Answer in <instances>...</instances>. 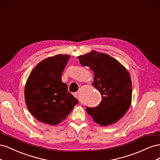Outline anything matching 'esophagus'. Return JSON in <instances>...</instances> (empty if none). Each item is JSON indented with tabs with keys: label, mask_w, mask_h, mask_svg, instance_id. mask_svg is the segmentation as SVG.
<instances>
[{
	"label": "esophagus",
	"mask_w": 160,
	"mask_h": 160,
	"mask_svg": "<svg viewBox=\"0 0 160 160\" xmlns=\"http://www.w3.org/2000/svg\"><path fill=\"white\" fill-rule=\"evenodd\" d=\"M73 95H74V97L75 98H77V97H78V93H77V92H75V93H73Z\"/></svg>",
	"instance_id": "1"
}]
</instances>
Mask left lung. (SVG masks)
Segmentation results:
<instances>
[{"mask_svg":"<svg viewBox=\"0 0 160 160\" xmlns=\"http://www.w3.org/2000/svg\"><path fill=\"white\" fill-rule=\"evenodd\" d=\"M77 58L82 65L89 67L93 72L92 85L102 98L96 108L87 107L88 114L102 126L118 122L132 103V84L129 72L118 61L105 53L91 51Z\"/></svg>","mask_w":160,"mask_h":160,"instance_id":"obj_1","label":"left lung"}]
</instances>
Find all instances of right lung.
<instances>
[{
	"instance_id": "1",
	"label": "right lung",
	"mask_w": 160,
	"mask_h": 160,
	"mask_svg": "<svg viewBox=\"0 0 160 160\" xmlns=\"http://www.w3.org/2000/svg\"><path fill=\"white\" fill-rule=\"evenodd\" d=\"M68 55H57L41 61L28 76L25 88L27 107L39 122L55 125L62 122L78 103L62 82Z\"/></svg>"
}]
</instances>
